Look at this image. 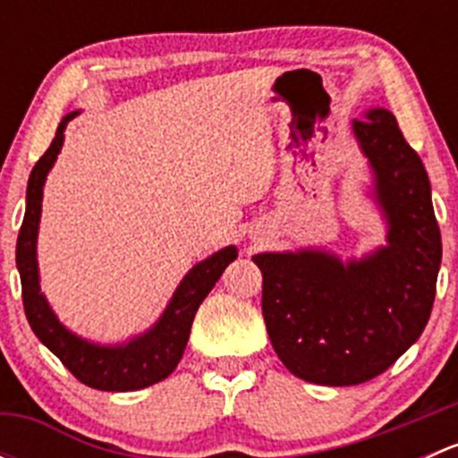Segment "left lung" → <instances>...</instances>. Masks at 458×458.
Segmentation results:
<instances>
[{
  "instance_id": "1",
  "label": "left lung",
  "mask_w": 458,
  "mask_h": 458,
  "mask_svg": "<svg viewBox=\"0 0 458 458\" xmlns=\"http://www.w3.org/2000/svg\"><path fill=\"white\" fill-rule=\"evenodd\" d=\"M368 159V197L386 221V246L341 259L323 248L259 252L261 310L276 357L318 386H357L386 372L421 336L441 267V233L423 161L394 114L352 122Z\"/></svg>"
}]
</instances>
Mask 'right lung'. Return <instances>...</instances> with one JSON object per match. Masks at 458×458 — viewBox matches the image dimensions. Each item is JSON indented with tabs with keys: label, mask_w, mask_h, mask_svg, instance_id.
<instances>
[{
	"label": "right lung",
	"mask_w": 458,
	"mask_h": 458,
	"mask_svg": "<svg viewBox=\"0 0 458 458\" xmlns=\"http://www.w3.org/2000/svg\"><path fill=\"white\" fill-rule=\"evenodd\" d=\"M80 110H72L59 122L57 135L48 150L32 168L26 188V215L17 237V270L21 276V299L37 339L64 363L88 387L104 392H131L164 381L182 361L191 336L192 318L199 310L230 261L237 259V246H225L195 263L179 281L159 318L148 330L131 336L122 344H97L68 330L39 285V263H37V234L41 221L44 183L53 170L64 146V131Z\"/></svg>",
	"instance_id": "add662e5"
}]
</instances>
